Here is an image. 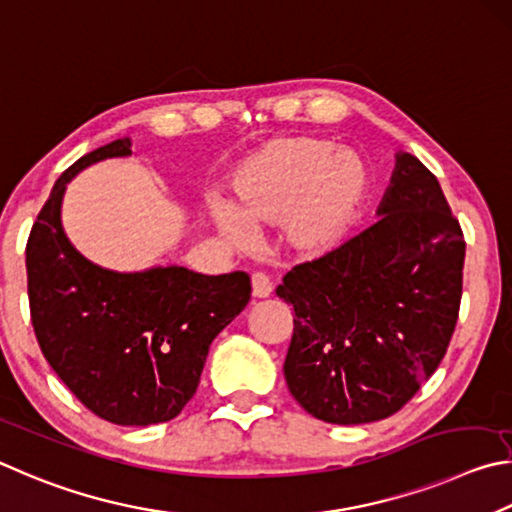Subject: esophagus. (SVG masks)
<instances>
[{"mask_svg": "<svg viewBox=\"0 0 512 512\" xmlns=\"http://www.w3.org/2000/svg\"><path fill=\"white\" fill-rule=\"evenodd\" d=\"M251 294H254L256 299H267V297H270V294H272L270 276H265L263 272L251 274Z\"/></svg>", "mask_w": 512, "mask_h": 512, "instance_id": "esophagus-1", "label": "esophagus"}]
</instances>
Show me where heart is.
<instances>
[{"instance_id": "heart-1", "label": "heart", "mask_w": 512, "mask_h": 512, "mask_svg": "<svg viewBox=\"0 0 512 512\" xmlns=\"http://www.w3.org/2000/svg\"><path fill=\"white\" fill-rule=\"evenodd\" d=\"M369 188V166L357 152L335 150L317 137H276L233 170L231 204L213 197L206 213L233 249L251 245V227L283 222L285 245L294 254L315 258L351 231Z\"/></svg>"}]
</instances>
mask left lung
<instances>
[{
	"label": "left lung",
	"mask_w": 512,
	"mask_h": 512,
	"mask_svg": "<svg viewBox=\"0 0 512 512\" xmlns=\"http://www.w3.org/2000/svg\"><path fill=\"white\" fill-rule=\"evenodd\" d=\"M378 215L342 247L292 267L276 288L294 308L285 382L326 423L400 411L438 369L459 319L463 231L423 161L396 155Z\"/></svg>",
	"instance_id": "1"
}]
</instances>
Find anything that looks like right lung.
I'll return each mask as SVG.
<instances>
[{
    "mask_svg": "<svg viewBox=\"0 0 512 512\" xmlns=\"http://www.w3.org/2000/svg\"><path fill=\"white\" fill-rule=\"evenodd\" d=\"M130 155V139H116L58 177L26 242V279L35 337L58 378L98 418L146 427L195 396L209 346L245 310L251 281L177 265L112 272L71 245L60 222L67 184L96 161Z\"/></svg>",
    "mask_w": 512,
    "mask_h": 512,
    "instance_id": "add662e5",
    "label": "right lung"
}]
</instances>
